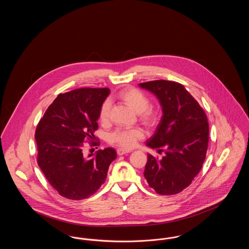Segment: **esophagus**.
Segmentation results:
<instances>
[{
    "label": "esophagus",
    "mask_w": 249,
    "mask_h": 249,
    "mask_svg": "<svg viewBox=\"0 0 249 249\" xmlns=\"http://www.w3.org/2000/svg\"><path fill=\"white\" fill-rule=\"evenodd\" d=\"M117 153L119 156H122V155L128 154V153H130V150H128V149H123V148H119L118 150H117Z\"/></svg>",
    "instance_id": "esophagus-1"
}]
</instances>
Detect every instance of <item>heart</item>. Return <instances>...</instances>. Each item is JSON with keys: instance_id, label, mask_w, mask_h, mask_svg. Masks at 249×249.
<instances>
[{"instance_id": "b5f03b06", "label": "heart", "mask_w": 249, "mask_h": 249, "mask_svg": "<svg viewBox=\"0 0 249 249\" xmlns=\"http://www.w3.org/2000/svg\"><path fill=\"white\" fill-rule=\"evenodd\" d=\"M118 99L123 105L129 107L134 113L138 114L139 119L144 125H154L158 119L157 112L149 107V99L134 88H127L119 91ZM110 118V104L105 102L99 112V120L106 125ZM142 132L138 129L118 130L108 135V141L116 143L120 147L130 148L135 145L138 140L142 139Z\"/></svg>"}]
</instances>
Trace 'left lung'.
<instances>
[{
    "mask_svg": "<svg viewBox=\"0 0 249 249\" xmlns=\"http://www.w3.org/2000/svg\"><path fill=\"white\" fill-rule=\"evenodd\" d=\"M158 98L162 117L146 141L150 148L164 151L158 160L147 155L143 176L160 195H174L189 187L205 160L209 125L198 102L178 82L155 80L139 84Z\"/></svg>",
    "mask_w": 249,
    "mask_h": 249,
    "instance_id": "8db88e82",
    "label": "left lung"
}]
</instances>
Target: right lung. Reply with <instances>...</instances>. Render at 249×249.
Instances as JSON below:
<instances>
[{
    "label": "right lung",
    "instance_id": "obj_1",
    "mask_svg": "<svg viewBox=\"0 0 249 249\" xmlns=\"http://www.w3.org/2000/svg\"><path fill=\"white\" fill-rule=\"evenodd\" d=\"M109 93L107 88H84L58 95L37 125L38 165L64 198L79 201L93 195L117 158L112 147L88 157L82 151L87 139L94 140L99 112Z\"/></svg>",
    "mask_w": 249,
    "mask_h": 249
}]
</instances>
